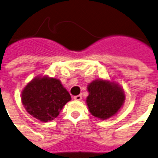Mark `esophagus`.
I'll return each instance as SVG.
<instances>
[{
    "label": "esophagus",
    "mask_w": 158,
    "mask_h": 158,
    "mask_svg": "<svg viewBox=\"0 0 158 158\" xmlns=\"http://www.w3.org/2000/svg\"><path fill=\"white\" fill-rule=\"evenodd\" d=\"M74 100H76V101H80V100H81L82 98V96L81 95H77V96H74Z\"/></svg>",
    "instance_id": "34e87169"
}]
</instances>
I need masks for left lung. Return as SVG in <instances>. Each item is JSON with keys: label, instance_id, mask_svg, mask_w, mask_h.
Returning <instances> with one entry per match:
<instances>
[{"label": "left lung", "instance_id": "obj_1", "mask_svg": "<svg viewBox=\"0 0 158 158\" xmlns=\"http://www.w3.org/2000/svg\"><path fill=\"white\" fill-rule=\"evenodd\" d=\"M86 98L89 110L94 117L106 119L114 115L123 106L125 94L114 82L95 80L88 85Z\"/></svg>", "mask_w": 158, "mask_h": 158}]
</instances>
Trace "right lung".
Instances as JSON below:
<instances>
[{
  "mask_svg": "<svg viewBox=\"0 0 158 158\" xmlns=\"http://www.w3.org/2000/svg\"><path fill=\"white\" fill-rule=\"evenodd\" d=\"M71 96L56 78L36 77L22 92V102L27 111L42 122L53 120Z\"/></svg>",
  "mask_w": 158,
  "mask_h": 158,
  "instance_id": "obj_1",
  "label": "right lung"
}]
</instances>
